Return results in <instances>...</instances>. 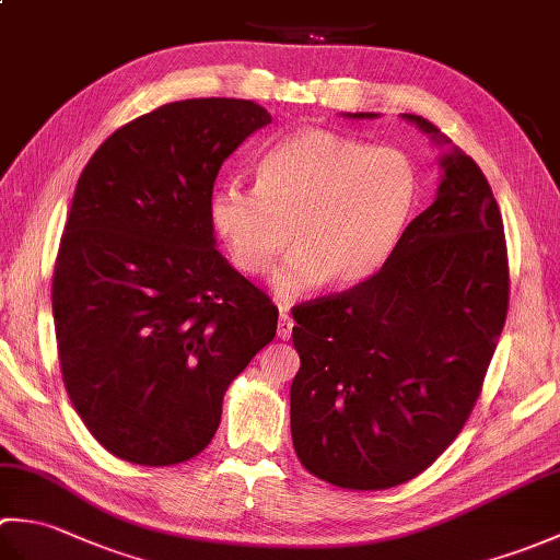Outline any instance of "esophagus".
Masks as SVG:
<instances>
[{"label":"esophagus","instance_id":"obj_1","mask_svg":"<svg viewBox=\"0 0 560 560\" xmlns=\"http://www.w3.org/2000/svg\"><path fill=\"white\" fill-rule=\"evenodd\" d=\"M291 329H293V319L289 315V307L287 305H279V325H277L279 339H289L291 337Z\"/></svg>","mask_w":560,"mask_h":560}]
</instances>
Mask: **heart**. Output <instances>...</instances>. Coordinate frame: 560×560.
Instances as JSON below:
<instances>
[{
    "instance_id": "obj_1",
    "label": "heart",
    "mask_w": 560,
    "mask_h": 560,
    "mask_svg": "<svg viewBox=\"0 0 560 560\" xmlns=\"http://www.w3.org/2000/svg\"><path fill=\"white\" fill-rule=\"evenodd\" d=\"M419 175L407 153L361 139L303 129L257 165V187H221L211 201L217 231L235 267L259 277L289 245L273 273L293 295L317 287L351 289L385 265L407 229Z\"/></svg>"
}]
</instances>
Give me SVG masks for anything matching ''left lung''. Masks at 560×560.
Masks as SVG:
<instances>
[{"label": "left lung", "mask_w": 560, "mask_h": 560, "mask_svg": "<svg viewBox=\"0 0 560 560\" xmlns=\"http://www.w3.org/2000/svg\"><path fill=\"white\" fill-rule=\"evenodd\" d=\"M401 117L450 144L433 122ZM440 168L435 201L380 271L293 307V447L339 489L383 491L431 467L467 423L505 325L508 247L491 185L455 147Z\"/></svg>", "instance_id": "obj_1"}]
</instances>
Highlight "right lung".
Here are the masks:
<instances>
[{
	"mask_svg": "<svg viewBox=\"0 0 560 560\" xmlns=\"http://www.w3.org/2000/svg\"><path fill=\"white\" fill-rule=\"evenodd\" d=\"M271 122L253 101L161 105L83 168L52 273L67 395L125 462L171 467L205 450L223 395L277 335V305L217 247L221 163Z\"/></svg>",
	"mask_w": 560,
	"mask_h": 560,
	"instance_id": "1",
	"label": "right lung"
}]
</instances>
